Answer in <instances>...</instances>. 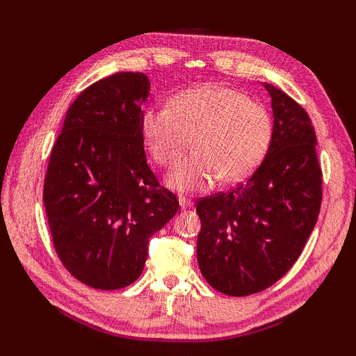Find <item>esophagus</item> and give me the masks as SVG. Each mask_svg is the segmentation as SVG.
Segmentation results:
<instances>
[{"mask_svg":"<svg viewBox=\"0 0 356 356\" xmlns=\"http://www.w3.org/2000/svg\"><path fill=\"white\" fill-rule=\"evenodd\" d=\"M179 203H180V207H182V209L193 207V200H190L188 197H184V195H180L179 197Z\"/></svg>","mask_w":356,"mask_h":356,"instance_id":"obj_1","label":"esophagus"}]
</instances>
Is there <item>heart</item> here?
Masks as SVG:
<instances>
[{
    "mask_svg": "<svg viewBox=\"0 0 356 356\" xmlns=\"http://www.w3.org/2000/svg\"><path fill=\"white\" fill-rule=\"evenodd\" d=\"M140 131L161 166L176 163L194 139L195 153L177 163L168 185L180 193L203 191L218 179L240 182L259 166L272 139V118L238 90L209 84L179 93L170 107L147 108Z\"/></svg>",
    "mask_w": 356,
    "mask_h": 356,
    "instance_id": "obj_1",
    "label": "heart"
}]
</instances>
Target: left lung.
Masks as SVG:
<instances>
[{
    "mask_svg": "<svg viewBox=\"0 0 356 356\" xmlns=\"http://www.w3.org/2000/svg\"><path fill=\"white\" fill-rule=\"evenodd\" d=\"M264 87L274 110L266 156L245 184L195 205L202 275L231 297L278 282L303 252L321 208L323 172L312 120L291 96Z\"/></svg>",
    "mask_w": 356,
    "mask_h": 356,
    "instance_id": "8db88e82",
    "label": "left lung"
}]
</instances>
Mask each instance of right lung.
<instances>
[{"label":"right lung","instance_id":"right-lung-1","mask_svg":"<svg viewBox=\"0 0 356 356\" xmlns=\"http://www.w3.org/2000/svg\"><path fill=\"white\" fill-rule=\"evenodd\" d=\"M148 92L140 72L96 81L70 105L51 148L42 200L53 246L95 289L136 282L149 237L179 209L147 163L140 119Z\"/></svg>","mask_w":356,"mask_h":356}]
</instances>
